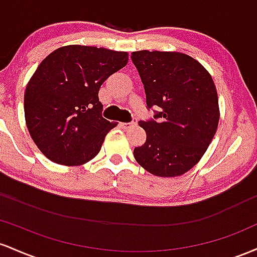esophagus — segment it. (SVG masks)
I'll list each match as a JSON object with an SVG mask.
<instances>
[{
    "label": "esophagus",
    "instance_id": "1",
    "mask_svg": "<svg viewBox=\"0 0 257 257\" xmlns=\"http://www.w3.org/2000/svg\"><path fill=\"white\" fill-rule=\"evenodd\" d=\"M136 123H137V121L134 120V121H132V122H121L120 126H121V127H123V128H130V127H131V126L136 125Z\"/></svg>",
    "mask_w": 257,
    "mask_h": 257
}]
</instances>
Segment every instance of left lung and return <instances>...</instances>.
Returning <instances> with one entry per match:
<instances>
[{"label":"left lung","instance_id":"8db88e82","mask_svg":"<svg viewBox=\"0 0 257 257\" xmlns=\"http://www.w3.org/2000/svg\"><path fill=\"white\" fill-rule=\"evenodd\" d=\"M144 85L147 109H158L141 120L146 143L135 159L159 177L186 174L200 160L220 120L211 75L198 60L178 52L138 51L131 54Z\"/></svg>","mask_w":257,"mask_h":257}]
</instances>
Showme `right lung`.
<instances>
[{"label": "right lung", "instance_id": "1", "mask_svg": "<svg viewBox=\"0 0 257 257\" xmlns=\"http://www.w3.org/2000/svg\"><path fill=\"white\" fill-rule=\"evenodd\" d=\"M127 60L126 52L80 45L60 47L42 60L25 88L24 113L46 158L77 166L99 153L117 122L102 116L98 91Z\"/></svg>", "mask_w": 257, "mask_h": 257}]
</instances>
